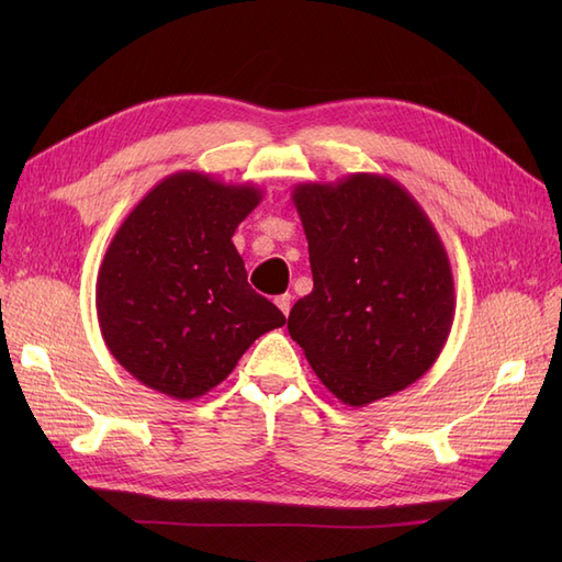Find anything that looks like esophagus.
<instances>
[{
    "label": "esophagus",
    "instance_id": "34e87169",
    "mask_svg": "<svg viewBox=\"0 0 562 562\" xmlns=\"http://www.w3.org/2000/svg\"><path fill=\"white\" fill-rule=\"evenodd\" d=\"M291 300H293V297H291V295H288V293H283V295H279V297L274 300V302H277V307H279V310H281V312H283L285 316H288V314H291V304H293Z\"/></svg>",
    "mask_w": 562,
    "mask_h": 562
}]
</instances>
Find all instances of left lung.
Returning <instances> with one entry per match:
<instances>
[{"instance_id": "obj_1", "label": "left lung", "mask_w": 562, "mask_h": 562, "mask_svg": "<svg viewBox=\"0 0 562 562\" xmlns=\"http://www.w3.org/2000/svg\"><path fill=\"white\" fill-rule=\"evenodd\" d=\"M314 291L288 333L333 394L351 407L396 394L443 351L454 281L443 241L394 178L351 173L293 190Z\"/></svg>"}]
</instances>
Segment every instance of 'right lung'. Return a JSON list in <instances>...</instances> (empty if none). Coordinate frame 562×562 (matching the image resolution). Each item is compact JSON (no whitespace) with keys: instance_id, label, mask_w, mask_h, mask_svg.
<instances>
[{"instance_id":"1","label":"right lung","mask_w":562,"mask_h":562,"mask_svg":"<svg viewBox=\"0 0 562 562\" xmlns=\"http://www.w3.org/2000/svg\"><path fill=\"white\" fill-rule=\"evenodd\" d=\"M262 201L255 184L180 171L138 201L98 271L110 353L145 386L192 401L223 382L285 316L246 281L232 236Z\"/></svg>"}]
</instances>
